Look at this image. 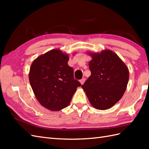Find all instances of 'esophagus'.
<instances>
[{
	"mask_svg": "<svg viewBox=\"0 0 149 149\" xmlns=\"http://www.w3.org/2000/svg\"><path fill=\"white\" fill-rule=\"evenodd\" d=\"M85 81H86V79H85V78H83V79H82L81 80H80V83H81V84H83L84 83Z\"/></svg>",
	"mask_w": 149,
	"mask_h": 149,
	"instance_id": "34e87169",
	"label": "esophagus"
}]
</instances>
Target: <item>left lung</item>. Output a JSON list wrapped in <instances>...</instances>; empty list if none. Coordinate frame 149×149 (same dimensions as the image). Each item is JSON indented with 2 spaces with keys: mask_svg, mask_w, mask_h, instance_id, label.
Wrapping results in <instances>:
<instances>
[{
  "mask_svg": "<svg viewBox=\"0 0 149 149\" xmlns=\"http://www.w3.org/2000/svg\"><path fill=\"white\" fill-rule=\"evenodd\" d=\"M91 75L82 85L91 106L99 110L113 107L121 99L127 88L129 72L118 56L112 50L88 52Z\"/></svg>",
  "mask_w": 149,
  "mask_h": 149,
  "instance_id": "left-lung-1",
  "label": "left lung"
}]
</instances>
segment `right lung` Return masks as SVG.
Listing matches in <instances>:
<instances>
[{"label":"right lung","mask_w":149,"mask_h":149,"mask_svg":"<svg viewBox=\"0 0 149 149\" xmlns=\"http://www.w3.org/2000/svg\"><path fill=\"white\" fill-rule=\"evenodd\" d=\"M69 56L59 49H52L34 59L29 73L30 84L40 104L52 111L67 107L77 88L74 70L68 65Z\"/></svg>","instance_id":"right-lung-1"}]
</instances>
